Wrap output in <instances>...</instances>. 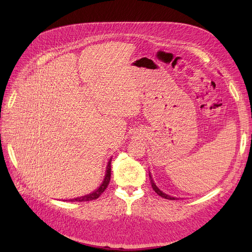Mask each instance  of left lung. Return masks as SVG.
Wrapping results in <instances>:
<instances>
[{
	"mask_svg": "<svg viewBox=\"0 0 252 252\" xmlns=\"http://www.w3.org/2000/svg\"><path fill=\"white\" fill-rule=\"evenodd\" d=\"M149 179H150V183H151V186H152V188H154L155 191H156V192H157V193H158L159 196H162V197H164V199H167V200H177V197H174V196H170V195H168V194L164 193L163 191H161V190H159V189L157 187V185L155 184L154 180H152V178H151L150 172H149Z\"/></svg>",
	"mask_w": 252,
	"mask_h": 252,
	"instance_id": "1",
	"label": "left lung"
}]
</instances>
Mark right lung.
Here are the masks:
<instances>
[{
    "mask_svg": "<svg viewBox=\"0 0 252 252\" xmlns=\"http://www.w3.org/2000/svg\"><path fill=\"white\" fill-rule=\"evenodd\" d=\"M110 177H111V158L109 159L108 165H107V169H106V174H105V179L103 181V183L101 184V186L98 187L95 191L91 192L87 195H84L81 197H75V199H71L69 201L71 202H87V201H93V200H96L98 196H100L104 191L105 189L107 188L109 182H110Z\"/></svg>",
    "mask_w": 252,
    "mask_h": 252,
    "instance_id": "add662e5",
    "label": "right lung"
}]
</instances>
